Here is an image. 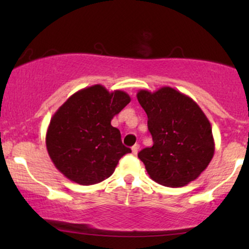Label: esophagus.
<instances>
[{"label":"esophagus","mask_w":249,"mask_h":249,"mask_svg":"<svg viewBox=\"0 0 249 249\" xmlns=\"http://www.w3.org/2000/svg\"><path fill=\"white\" fill-rule=\"evenodd\" d=\"M139 147H141V146H139V144H134L133 146H132V153H133V154H137V153H138Z\"/></svg>","instance_id":"34e87169"}]
</instances>
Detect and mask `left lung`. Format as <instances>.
I'll list each match as a JSON object with an SVG mask.
<instances>
[{
  "mask_svg": "<svg viewBox=\"0 0 249 249\" xmlns=\"http://www.w3.org/2000/svg\"><path fill=\"white\" fill-rule=\"evenodd\" d=\"M137 99L147 115L153 145L138 158L150 178L167 187H181L206 170L214 156L212 126L191 97L171 87L139 90Z\"/></svg>",
  "mask_w": 249,
  "mask_h": 249,
  "instance_id": "obj_1",
  "label": "left lung"
}]
</instances>
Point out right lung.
<instances>
[{
    "label": "right lung",
    "mask_w": 249,
    "mask_h": 249,
    "mask_svg": "<svg viewBox=\"0 0 249 249\" xmlns=\"http://www.w3.org/2000/svg\"><path fill=\"white\" fill-rule=\"evenodd\" d=\"M131 102L122 90L96 84L77 91L51 117L45 144L57 170L79 185H95L115 172L124 146L118 128L111 125Z\"/></svg>",
    "instance_id": "1"
}]
</instances>
